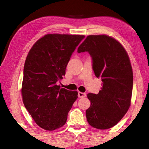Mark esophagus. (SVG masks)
I'll return each instance as SVG.
<instances>
[{"instance_id":"34e87169","label":"esophagus","mask_w":149,"mask_h":149,"mask_svg":"<svg viewBox=\"0 0 149 149\" xmlns=\"http://www.w3.org/2000/svg\"><path fill=\"white\" fill-rule=\"evenodd\" d=\"M78 97L79 98H84L86 97V94L85 93H81V92H78Z\"/></svg>"}]
</instances>
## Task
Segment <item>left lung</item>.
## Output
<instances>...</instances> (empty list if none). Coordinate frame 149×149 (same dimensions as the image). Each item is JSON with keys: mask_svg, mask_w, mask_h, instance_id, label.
<instances>
[{"mask_svg": "<svg viewBox=\"0 0 149 149\" xmlns=\"http://www.w3.org/2000/svg\"><path fill=\"white\" fill-rule=\"evenodd\" d=\"M77 52H89L95 75L102 81L97 95L87 94L91 101L87 122L97 129H109L124 116L131 104L133 75L129 56L119 42L106 35L87 36Z\"/></svg>", "mask_w": 149, "mask_h": 149, "instance_id": "left-lung-1", "label": "left lung"}]
</instances>
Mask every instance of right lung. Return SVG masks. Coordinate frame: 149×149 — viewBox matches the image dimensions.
Returning a JSON list of instances; mask_svg holds the SVG:
<instances>
[{"instance_id":"right-lung-1","label":"right lung","mask_w":149,"mask_h":149,"mask_svg":"<svg viewBox=\"0 0 149 149\" xmlns=\"http://www.w3.org/2000/svg\"><path fill=\"white\" fill-rule=\"evenodd\" d=\"M85 38L81 35L47 34L30 49L24 68L22 95L25 107L42 129L53 131L64 125L77 99V92L56 83L65 74L73 52Z\"/></svg>"}]
</instances>
